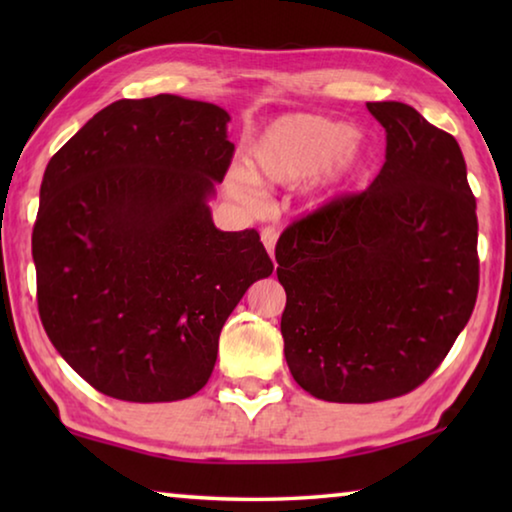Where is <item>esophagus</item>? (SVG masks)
I'll list each match as a JSON object with an SVG mask.
<instances>
[{
    "label": "esophagus",
    "instance_id": "34e87169",
    "mask_svg": "<svg viewBox=\"0 0 512 512\" xmlns=\"http://www.w3.org/2000/svg\"><path fill=\"white\" fill-rule=\"evenodd\" d=\"M262 241L266 246V253L268 255H275V241H277V230L273 228V225H266V228H262Z\"/></svg>",
    "mask_w": 512,
    "mask_h": 512
}]
</instances>
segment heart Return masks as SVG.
<instances>
[{
	"label": "heart",
	"instance_id": "b5f03b06",
	"mask_svg": "<svg viewBox=\"0 0 512 512\" xmlns=\"http://www.w3.org/2000/svg\"><path fill=\"white\" fill-rule=\"evenodd\" d=\"M372 149L366 137L348 131L341 121L316 115L275 119L248 142L246 171L228 173V189L241 201H253L259 185L296 187L314 178L323 189L361 178L370 167Z\"/></svg>",
	"mask_w": 512,
	"mask_h": 512
}]
</instances>
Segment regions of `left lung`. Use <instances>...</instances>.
<instances>
[{"label":"left lung","instance_id":"obj_1","mask_svg":"<svg viewBox=\"0 0 512 512\" xmlns=\"http://www.w3.org/2000/svg\"><path fill=\"white\" fill-rule=\"evenodd\" d=\"M366 106L386 128L379 176L293 221L275 246L291 375L341 404L393 400L427 381L479 293L461 146L406 103Z\"/></svg>","mask_w":512,"mask_h":512}]
</instances>
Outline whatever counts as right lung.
<instances>
[{
    "instance_id": "add662e5",
    "label": "right lung",
    "mask_w": 512,
    "mask_h": 512,
    "mask_svg": "<svg viewBox=\"0 0 512 512\" xmlns=\"http://www.w3.org/2000/svg\"><path fill=\"white\" fill-rule=\"evenodd\" d=\"M228 121L176 94L121 99L47 164L33 225L40 320L103 395L201 391L225 320L273 273L257 230L223 232L207 207L235 153Z\"/></svg>"
}]
</instances>
